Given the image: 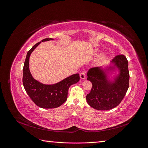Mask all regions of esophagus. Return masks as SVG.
Here are the masks:
<instances>
[{
	"instance_id": "1",
	"label": "esophagus",
	"mask_w": 148,
	"mask_h": 148,
	"mask_svg": "<svg viewBox=\"0 0 148 148\" xmlns=\"http://www.w3.org/2000/svg\"><path fill=\"white\" fill-rule=\"evenodd\" d=\"M79 76H80V78L82 79H85V78H86V74H85L84 71H82V72L80 73Z\"/></svg>"
}]
</instances>
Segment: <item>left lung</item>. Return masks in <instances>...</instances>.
Here are the masks:
<instances>
[{
    "label": "left lung",
    "instance_id": "left-lung-1",
    "mask_svg": "<svg viewBox=\"0 0 148 148\" xmlns=\"http://www.w3.org/2000/svg\"><path fill=\"white\" fill-rule=\"evenodd\" d=\"M111 63L114 66L106 69L95 67L87 73V79L92 83V87L86 96V101L89 106L96 110H110L117 107L129 87L128 62L126 57L123 54L116 56ZM115 67L118 69L119 74L112 82L107 77L106 71L113 70Z\"/></svg>",
    "mask_w": 148,
    "mask_h": 148
}]
</instances>
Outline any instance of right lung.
I'll use <instances>...</instances> for the list:
<instances>
[{"label": "right lung", "instance_id": "right-lung-1", "mask_svg": "<svg viewBox=\"0 0 148 148\" xmlns=\"http://www.w3.org/2000/svg\"><path fill=\"white\" fill-rule=\"evenodd\" d=\"M46 38L41 42L53 40ZM41 42H38L26 54L23 69V84L26 92L36 105L44 109H53L60 106L67 99L69 87L79 80L78 73L74 74L53 84H44L33 78L29 69L31 53Z\"/></svg>", "mask_w": 148, "mask_h": 148}]
</instances>
